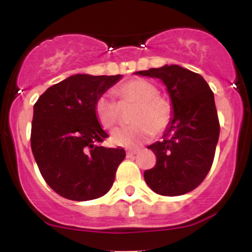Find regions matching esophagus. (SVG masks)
<instances>
[{"label": "esophagus", "mask_w": 252, "mask_h": 252, "mask_svg": "<svg viewBox=\"0 0 252 252\" xmlns=\"http://www.w3.org/2000/svg\"><path fill=\"white\" fill-rule=\"evenodd\" d=\"M138 148H135V149H129L128 152H126V158H131V156H134V155H136L138 153Z\"/></svg>", "instance_id": "34e87169"}]
</instances>
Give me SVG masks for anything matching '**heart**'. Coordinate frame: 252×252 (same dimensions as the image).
Returning <instances> with one entry per match:
<instances>
[{"label": "heart", "instance_id": "1", "mask_svg": "<svg viewBox=\"0 0 252 252\" xmlns=\"http://www.w3.org/2000/svg\"><path fill=\"white\" fill-rule=\"evenodd\" d=\"M117 94L121 99L136 103L128 126L112 130L110 140L115 146L138 147L153 137L154 132H162L169 126L173 108L166 98L158 96V89L152 83L140 78L129 80L120 86ZM94 115L104 129H110L117 121L118 111L115 100L109 94H102L94 103Z\"/></svg>", "mask_w": 252, "mask_h": 252}]
</instances>
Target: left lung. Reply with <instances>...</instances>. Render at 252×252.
Here are the masks:
<instances>
[{
	"instance_id": "left-lung-1",
	"label": "left lung",
	"mask_w": 252,
	"mask_h": 252,
	"mask_svg": "<svg viewBox=\"0 0 252 252\" xmlns=\"http://www.w3.org/2000/svg\"><path fill=\"white\" fill-rule=\"evenodd\" d=\"M166 85L173 117L162 136L150 144L154 168L144 172L147 185L161 195L175 196L198 187L210 172L219 138L215 96L200 74L179 65L135 72Z\"/></svg>"
}]
</instances>
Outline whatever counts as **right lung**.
Segmentation results:
<instances>
[{
    "label": "right lung",
    "mask_w": 252,
    "mask_h": 252,
    "mask_svg": "<svg viewBox=\"0 0 252 252\" xmlns=\"http://www.w3.org/2000/svg\"><path fill=\"white\" fill-rule=\"evenodd\" d=\"M122 76L74 74L46 90L34 104L31 146L42 178L66 199L86 201L108 193L123 148L99 146L108 134L94 103Z\"/></svg>",
    "instance_id": "1"
}]
</instances>
